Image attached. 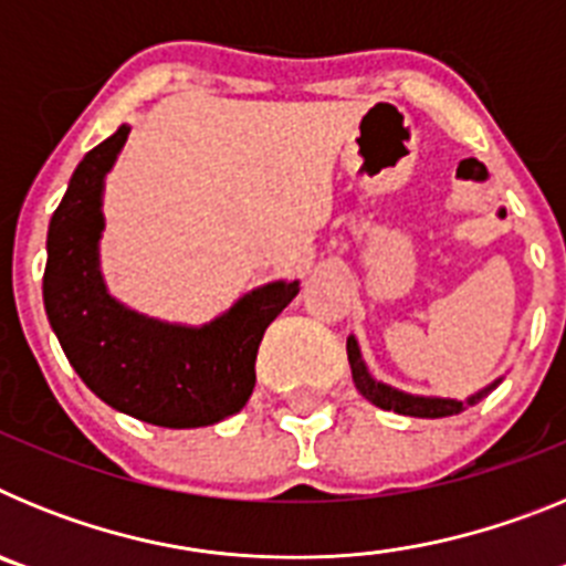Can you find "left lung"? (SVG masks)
Masks as SVG:
<instances>
[{"label": "left lung", "mask_w": 566, "mask_h": 566, "mask_svg": "<svg viewBox=\"0 0 566 566\" xmlns=\"http://www.w3.org/2000/svg\"><path fill=\"white\" fill-rule=\"evenodd\" d=\"M348 363H352V377L354 385H357V391L363 394L368 402H374L377 408L382 411H397L402 417H422V419H439V417H453V413H462L464 405H473L484 397L482 391L476 397H470L468 402H457V399H433V397H411V394H402V391H394L388 385L377 382V379L368 374L365 368L363 357H359V348H357V339L348 337Z\"/></svg>", "instance_id": "obj_1"}]
</instances>
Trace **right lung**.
<instances>
[{"mask_svg": "<svg viewBox=\"0 0 566 566\" xmlns=\"http://www.w3.org/2000/svg\"><path fill=\"white\" fill-rule=\"evenodd\" d=\"M129 127L90 149L50 218L44 308L70 365L98 399L161 428H203L238 413L254 388L263 332L300 292L269 283L203 328L167 326L115 303L98 274L102 184Z\"/></svg>", "mask_w": 566, "mask_h": 566, "instance_id": "1", "label": "right lung"}]
</instances>
